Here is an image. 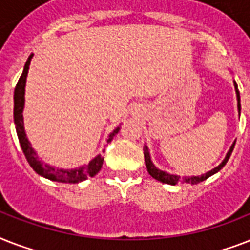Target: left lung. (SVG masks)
I'll return each mask as SVG.
<instances>
[{"mask_svg":"<svg viewBox=\"0 0 250 250\" xmlns=\"http://www.w3.org/2000/svg\"><path fill=\"white\" fill-rule=\"evenodd\" d=\"M233 85H235V92H236V98H237V110H239V115H240L241 111V105H240V93H239V89H237V84L236 82H233ZM235 144H236V140L233 141L232 145H231V148L226 154L225 160L222 161L221 164L218 165L217 167H214L213 170H210L209 172H206V174L202 175H197V176H180V175H174L170 174V172H166V171L160 170L158 167H156V165L152 162V158H150V153H149V149L146 145H144V158H145V165H146V170H148L149 175L154 178L156 180L161 183H165V184H171V186H175V184H178V183H189V184H197L200 182H204L208 178H210L211 175L217 174L218 171L222 170L225 165L227 164V161L229 160V157H231V153H232L233 148H235Z\"/></svg>","mask_w":250,"mask_h":250,"instance_id":"obj_1","label":"left lung"}]
</instances>
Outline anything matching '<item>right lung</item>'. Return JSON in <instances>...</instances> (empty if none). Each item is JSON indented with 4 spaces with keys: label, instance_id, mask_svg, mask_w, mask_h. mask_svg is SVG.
I'll return each mask as SVG.
<instances>
[{
    "label": "right lung",
    "instance_id": "1",
    "mask_svg": "<svg viewBox=\"0 0 250 250\" xmlns=\"http://www.w3.org/2000/svg\"><path fill=\"white\" fill-rule=\"evenodd\" d=\"M32 57L33 54L28 57V60L24 64V68H23V72H21V76L18 80V84L15 86V90H14V123H15V129H17V135L18 139H19V143H21V150L24 153L29 166L32 167L40 176H44V178L53 180V182L70 183V184L84 182L90 176H94L98 171L101 170L102 164H104V157L101 154H97L93 160L89 161V164L84 165V166L76 167V168H60V167L50 166V165L42 162L37 156L36 150L32 148V145L27 139V135H25L24 131V122H23V110H24L25 82H27V75H28L29 64H31ZM119 129H121V127L118 125L117 128L110 133L107 139H106L107 143L113 140V137L119 132Z\"/></svg>",
    "mask_w": 250,
    "mask_h": 250
}]
</instances>
